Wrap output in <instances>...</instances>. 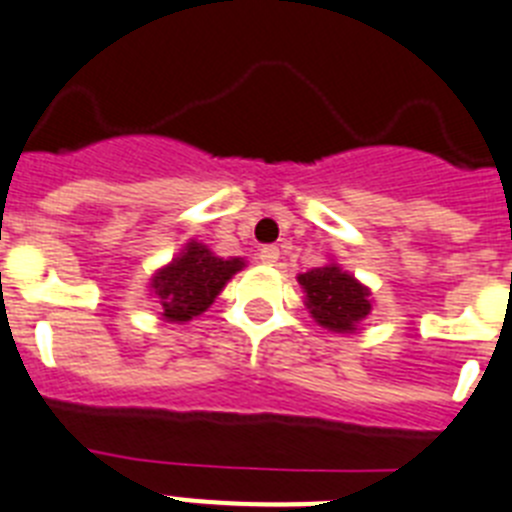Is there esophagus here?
<instances>
[{"label":"esophagus","instance_id":"1","mask_svg":"<svg viewBox=\"0 0 512 512\" xmlns=\"http://www.w3.org/2000/svg\"><path fill=\"white\" fill-rule=\"evenodd\" d=\"M278 257H281L278 247H262V250L257 252V260H260L262 265H275V262H278Z\"/></svg>","mask_w":512,"mask_h":512}]
</instances>
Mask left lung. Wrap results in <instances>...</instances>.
Listing matches in <instances>:
<instances>
[{"label": "left lung", "instance_id": "obj_1", "mask_svg": "<svg viewBox=\"0 0 512 512\" xmlns=\"http://www.w3.org/2000/svg\"><path fill=\"white\" fill-rule=\"evenodd\" d=\"M299 286L306 293V309L324 330L355 332L371 314V291L337 262L301 273Z\"/></svg>", "mask_w": 512, "mask_h": 512}]
</instances>
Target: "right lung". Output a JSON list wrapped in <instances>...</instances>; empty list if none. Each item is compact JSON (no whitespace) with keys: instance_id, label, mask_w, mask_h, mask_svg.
<instances>
[{"instance_id":"obj_1","label":"right lung","mask_w":512,"mask_h":512,"mask_svg":"<svg viewBox=\"0 0 512 512\" xmlns=\"http://www.w3.org/2000/svg\"><path fill=\"white\" fill-rule=\"evenodd\" d=\"M244 268L242 257L213 255L206 244L190 239L170 265L151 275V293L162 306V319L167 322H190L216 301L231 275Z\"/></svg>"}]
</instances>
